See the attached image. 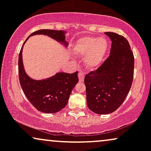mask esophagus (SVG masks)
I'll return each mask as SVG.
<instances>
[{
    "label": "esophagus",
    "mask_w": 151,
    "mask_h": 151,
    "mask_svg": "<svg viewBox=\"0 0 151 151\" xmlns=\"http://www.w3.org/2000/svg\"><path fill=\"white\" fill-rule=\"evenodd\" d=\"M78 77H79V82H83V81H84V73H83V72H80V73H79V75H78Z\"/></svg>",
    "instance_id": "obj_1"
}]
</instances>
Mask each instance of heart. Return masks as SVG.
<instances>
[{
	"instance_id": "1",
	"label": "heart",
	"mask_w": 151,
	"mask_h": 151,
	"mask_svg": "<svg viewBox=\"0 0 151 151\" xmlns=\"http://www.w3.org/2000/svg\"><path fill=\"white\" fill-rule=\"evenodd\" d=\"M109 48L105 37H86L79 38L74 45L73 54L84 58V65L88 70H95L104 61Z\"/></svg>"
}]
</instances>
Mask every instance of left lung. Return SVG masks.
I'll use <instances>...</instances> for the list:
<instances>
[{
	"instance_id": "8db88e82",
	"label": "left lung",
	"mask_w": 151,
	"mask_h": 151,
	"mask_svg": "<svg viewBox=\"0 0 151 151\" xmlns=\"http://www.w3.org/2000/svg\"><path fill=\"white\" fill-rule=\"evenodd\" d=\"M104 34L111 40L110 55L97 70L84 77L87 106L97 114H111L122 104L131 87L134 70L127 40L115 32Z\"/></svg>"
}]
</instances>
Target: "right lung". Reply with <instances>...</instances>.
I'll use <instances>...</instances> for the list:
<instances>
[{
  "label": "right lung",
  "mask_w": 151,
  "mask_h": 151,
  "mask_svg": "<svg viewBox=\"0 0 151 151\" xmlns=\"http://www.w3.org/2000/svg\"><path fill=\"white\" fill-rule=\"evenodd\" d=\"M67 32L64 30H40L34 32L24 42L18 60L19 79L26 97L35 108L40 111L54 114L65 107L70 93L79 81L78 72L73 74L57 72L55 75L44 79H34L26 73L22 61V48L30 37L36 35H43L50 37L67 47L69 43L65 40Z\"/></svg>",
  "instance_id": "1"
}]
</instances>
